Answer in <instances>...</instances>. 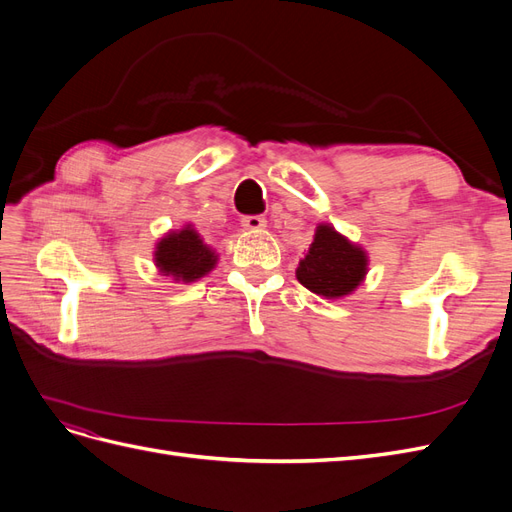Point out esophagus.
Here are the masks:
<instances>
[{
    "instance_id": "34e87169",
    "label": "esophagus",
    "mask_w": 512,
    "mask_h": 512,
    "mask_svg": "<svg viewBox=\"0 0 512 512\" xmlns=\"http://www.w3.org/2000/svg\"><path fill=\"white\" fill-rule=\"evenodd\" d=\"M241 226L250 232H260L267 228V220L262 215H247V218L241 220Z\"/></svg>"
}]
</instances>
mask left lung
Returning a JSON list of instances; mask_svg holds the SVG:
<instances>
[{"label":"left lung","instance_id":"1","mask_svg":"<svg viewBox=\"0 0 512 512\" xmlns=\"http://www.w3.org/2000/svg\"><path fill=\"white\" fill-rule=\"evenodd\" d=\"M369 256L333 224L316 226L314 241L299 260L297 280L324 299H344L365 282Z\"/></svg>","mask_w":512,"mask_h":512}]
</instances>
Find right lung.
<instances>
[{
  "label": "right lung",
  "mask_w": 512,
  "mask_h": 512,
  "mask_svg": "<svg viewBox=\"0 0 512 512\" xmlns=\"http://www.w3.org/2000/svg\"><path fill=\"white\" fill-rule=\"evenodd\" d=\"M218 260V252L205 243L192 224L168 230L153 250V265L158 273L183 284H192L211 273Z\"/></svg>",
  "instance_id": "right-lung-1"
}]
</instances>
